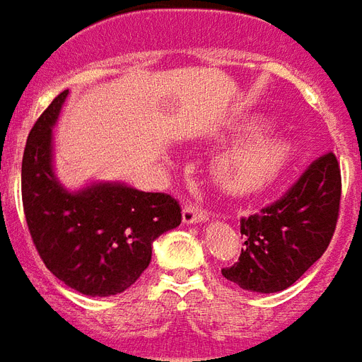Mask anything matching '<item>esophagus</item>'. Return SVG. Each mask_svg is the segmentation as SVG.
I'll return each instance as SVG.
<instances>
[{
  "label": "esophagus",
  "instance_id": "esophagus-1",
  "mask_svg": "<svg viewBox=\"0 0 362 362\" xmlns=\"http://www.w3.org/2000/svg\"><path fill=\"white\" fill-rule=\"evenodd\" d=\"M182 219L186 225H194V223H205L209 221V211H205L204 207L196 204H186L182 209Z\"/></svg>",
  "mask_w": 362,
  "mask_h": 362
}]
</instances>
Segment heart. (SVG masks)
Returning a JSON list of instances; mask_svg holds the SVG:
<instances>
[{
	"instance_id": "b5f03b06",
	"label": "heart",
	"mask_w": 362,
	"mask_h": 362,
	"mask_svg": "<svg viewBox=\"0 0 362 362\" xmlns=\"http://www.w3.org/2000/svg\"><path fill=\"white\" fill-rule=\"evenodd\" d=\"M291 143L279 135L254 134L221 153L213 174L233 194H252L277 178L291 157Z\"/></svg>"
}]
</instances>
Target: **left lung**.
<instances>
[{
    "instance_id": "obj_1",
    "label": "left lung",
    "mask_w": 362,
    "mask_h": 362,
    "mask_svg": "<svg viewBox=\"0 0 362 362\" xmlns=\"http://www.w3.org/2000/svg\"><path fill=\"white\" fill-rule=\"evenodd\" d=\"M341 202V170L326 153L300 178L262 211L240 219L244 248L223 277L256 293L291 287L322 258L334 236Z\"/></svg>"
}]
</instances>
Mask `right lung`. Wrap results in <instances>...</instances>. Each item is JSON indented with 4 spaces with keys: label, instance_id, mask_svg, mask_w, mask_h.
<instances>
[{
    "label": "right lung",
    "instance_id": "add662e5",
    "mask_svg": "<svg viewBox=\"0 0 362 362\" xmlns=\"http://www.w3.org/2000/svg\"><path fill=\"white\" fill-rule=\"evenodd\" d=\"M67 93L52 100L28 134L23 209L44 266L59 281L81 295H118L147 269L153 240L180 225V204L168 194L118 182L67 192L52 166V127Z\"/></svg>",
    "mask_w": 362,
    "mask_h": 362
}]
</instances>
